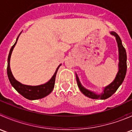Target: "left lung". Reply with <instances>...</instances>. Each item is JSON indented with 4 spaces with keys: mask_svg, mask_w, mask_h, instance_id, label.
<instances>
[{
    "mask_svg": "<svg viewBox=\"0 0 132 132\" xmlns=\"http://www.w3.org/2000/svg\"><path fill=\"white\" fill-rule=\"evenodd\" d=\"M110 34L116 37V41L118 43V50H119V64H118L119 70H118V73H117L116 77L114 81L111 84H110L109 86L105 87L103 93H101L100 94H98L83 87L82 85L81 84L80 82L78 76L76 74L77 85H78L80 91L85 96H87L88 98H92V99L105 100L111 96L123 83L125 76H126V70H127V64H126L127 57H126V50L122 45L121 39L120 37L118 36V34L115 32H110Z\"/></svg>",
    "mask_w": 132,
    "mask_h": 132,
    "instance_id": "left-lung-1",
    "label": "left lung"
}]
</instances>
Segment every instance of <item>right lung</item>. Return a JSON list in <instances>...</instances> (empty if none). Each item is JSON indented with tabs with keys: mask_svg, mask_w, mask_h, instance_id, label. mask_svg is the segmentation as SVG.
<instances>
[{
	"mask_svg": "<svg viewBox=\"0 0 132 132\" xmlns=\"http://www.w3.org/2000/svg\"><path fill=\"white\" fill-rule=\"evenodd\" d=\"M19 36H18V38H17L15 43L13 45V46H12L11 48L8 55V59H7V73L9 82H10L12 86L18 91V93H19L21 95L23 96V97H25L27 99L30 100L41 99V98H44V97L48 95V94H50V93H51V92L53 91V89H54L57 72L58 69L59 68V67L61 66V64H60L57 67V68L56 69V70H55V73H54V75L52 76L51 79H50L48 82H46V83L44 84L36 86H27V85L22 84L20 82L17 81L14 78V77H13V74H12L11 73V71L10 58L12 54V52H13V48H14V47L15 46V45L16 44L17 41H18V38H19Z\"/></svg>",
	"mask_w": 132,
	"mask_h": 132,
	"instance_id": "obj_1",
	"label": "right lung"
}]
</instances>
